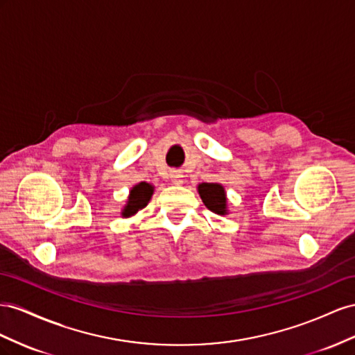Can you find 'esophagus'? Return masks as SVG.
I'll list each match as a JSON object with an SVG mask.
<instances>
[{
    "label": "esophagus",
    "mask_w": 355,
    "mask_h": 355,
    "mask_svg": "<svg viewBox=\"0 0 355 355\" xmlns=\"http://www.w3.org/2000/svg\"><path fill=\"white\" fill-rule=\"evenodd\" d=\"M169 178L172 181V184H175V186H180V184L184 183V180H183L184 175H183V172H181V171H171Z\"/></svg>",
    "instance_id": "esophagus-1"
}]
</instances>
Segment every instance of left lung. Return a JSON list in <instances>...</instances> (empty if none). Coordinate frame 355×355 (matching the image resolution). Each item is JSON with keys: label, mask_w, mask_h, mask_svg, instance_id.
Listing matches in <instances>:
<instances>
[{"label": "left lung", "mask_w": 355, "mask_h": 355, "mask_svg": "<svg viewBox=\"0 0 355 355\" xmlns=\"http://www.w3.org/2000/svg\"><path fill=\"white\" fill-rule=\"evenodd\" d=\"M198 193L204 202V205L216 212L218 216H227V196L226 190L220 183H200L198 186Z\"/></svg>", "instance_id": "1"}]
</instances>
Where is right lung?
<instances>
[{
  "label": "right lung",
  "mask_w": 355,
  "mask_h": 355,
  "mask_svg": "<svg viewBox=\"0 0 355 355\" xmlns=\"http://www.w3.org/2000/svg\"><path fill=\"white\" fill-rule=\"evenodd\" d=\"M155 193V186L146 183V181H141V183L135 184L129 191V196L126 204L121 209V217L129 218L135 216L139 209H143L147 207L150 202L151 196Z\"/></svg>",
  "instance_id": "obj_1"
}]
</instances>
